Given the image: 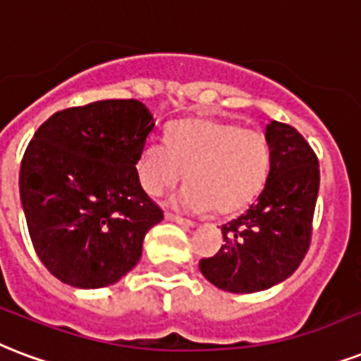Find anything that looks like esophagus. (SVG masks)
Returning a JSON list of instances; mask_svg holds the SVG:
<instances>
[{
	"mask_svg": "<svg viewBox=\"0 0 361 361\" xmlns=\"http://www.w3.org/2000/svg\"><path fill=\"white\" fill-rule=\"evenodd\" d=\"M166 219L169 221H174V224L181 225V227H187V229H191V227H195V221H191V219H185V217H181V216H176V214H166Z\"/></svg>",
	"mask_w": 361,
	"mask_h": 361,
	"instance_id": "obj_1",
	"label": "esophagus"
}]
</instances>
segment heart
Instances as JSON below:
<instances>
[{
	"label": "heart",
	"instance_id": "heart-1",
	"mask_svg": "<svg viewBox=\"0 0 361 361\" xmlns=\"http://www.w3.org/2000/svg\"><path fill=\"white\" fill-rule=\"evenodd\" d=\"M271 169L263 132L236 123L197 117L170 126L169 144L149 140L137 161L140 181L149 195H162L187 174L189 185L176 204L187 210L233 214L257 197Z\"/></svg>",
	"mask_w": 361,
	"mask_h": 361
}]
</instances>
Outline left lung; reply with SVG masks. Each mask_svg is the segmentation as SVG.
Here are the masks:
<instances>
[{
	"label": "left lung",
	"instance_id": "left-lung-1",
	"mask_svg": "<svg viewBox=\"0 0 361 361\" xmlns=\"http://www.w3.org/2000/svg\"><path fill=\"white\" fill-rule=\"evenodd\" d=\"M271 169L265 187L240 217L221 227L224 246L200 259L208 282L231 293H255L284 282L310 246L320 187L318 159L293 126L265 128Z\"/></svg>",
	"mask_w": 361,
	"mask_h": 361
}]
</instances>
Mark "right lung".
<instances>
[{"mask_svg":"<svg viewBox=\"0 0 361 361\" xmlns=\"http://www.w3.org/2000/svg\"><path fill=\"white\" fill-rule=\"evenodd\" d=\"M155 121L137 100H100L43 123L20 164V200L41 263L64 284H115L142 257L162 210L136 164Z\"/></svg>","mask_w":361,"mask_h":361,"instance_id":"1","label":"right lung"}]
</instances>
